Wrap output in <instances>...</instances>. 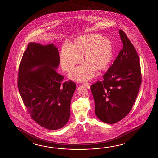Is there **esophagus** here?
<instances>
[{
    "label": "esophagus",
    "instance_id": "1",
    "mask_svg": "<svg viewBox=\"0 0 158 158\" xmlns=\"http://www.w3.org/2000/svg\"><path fill=\"white\" fill-rule=\"evenodd\" d=\"M83 85H84L85 87H86L88 89H89V88H90V84H89V83H83Z\"/></svg>",
    "mask_w": 158,
    "mask_h": 158
}]
</instances>
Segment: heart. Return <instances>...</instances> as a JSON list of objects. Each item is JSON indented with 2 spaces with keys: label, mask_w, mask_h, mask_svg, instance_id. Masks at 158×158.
Here are the masks:
<instances>
[{
  "label": "heart",
  "mask_w": 158,
  "mask_h": 158,
  "mask_svg": "<svg viewBox=\"0 0 158 158\" xmlns=\"http://www.w3.org/2000/svg\"><path fill=\"white\" fill-rule=\"evenodd\" d=\"M113 56L112 41L100 35L78 37L70 47L63 46L60 52V62L64 70L70 71L83 56L85 64L77 67L70 77L77 81H88L96 70L102 71L110 62Z\"/></svg>",
  "instance_id": "1"
}]
</instances>
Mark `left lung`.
Here are the masks:
<instances>
[{
	"instance_id": "1",
	"label": "left lung",
	"mask_w": 158,
	"mask_h": 158,
	"mask_svg": "<svg viewBox=\"0 0 158 158\" xmlns=\"http://www.w3.org/2000/svg\"><path fill=\"white\" fill-rule=\"evenodd\" d=\"M123 49L112 65L91 87L95 114L104 123L112 124L130 112L139 92L142 75L139 56L125 33L119 30Z\"/></svg>"
}]
</instances>
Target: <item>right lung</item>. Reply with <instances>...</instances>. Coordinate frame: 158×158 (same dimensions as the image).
<instances>
[{
	"label": "right lung",
	"instance_id": "add662e5",
	"mask_svg": "<svg viewBox=\"0 0 158 158\" xmlns=\"http://www.w3.org/2000/svg\"><path fill=\"white\" fill-rule=\"evenodd\" d=\"M59 64L58 50L54 44L30 42L18 72L19 91L29 114L49 130L60 129L68 122L76 89L71 81L62 83L64 77L56 70Z\"/></svg>",
	"mask_w": 158,
	"mask_h": 158
}]
</instances>
